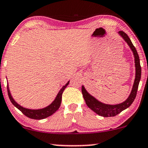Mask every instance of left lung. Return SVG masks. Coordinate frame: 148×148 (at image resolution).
<instances>
[{
	"label": "left lung",
	"mask_w": 148,
	"mask_h": 148,
	"mask_svg": "<svg viewBox=\"0 0 148 148\" xmlns=\"http://www.w3.org/2000/svg\"><path fill=\"white\" fill-rule=\"evenodd\" d=\"M120 35L122 36L124 39L129 47L131 49L132 51L133 52L134 57H135V69H136V74H135V79L134 84L132 88V91L130 92L129 97L123 103H120L118 105H107L103 103L98 101L91 96L89 93L86 91L84 86H82V92L83 95L84 99L85 100L86 105L90 109H91L93 112H95L96 114L99 115L103 117H114L116 115L120 114L122 111L126 109L128 107H129L131 105L132 103L135 100L136 96H137V92L138 89V86L141 79V68L140 65V60L139 55H138L137 51L136 50L135 46L130 41V38L126 34L125 32L122 31H119L118 32Z\"/></svg>",
	"instance_id": "1"
}]
</instances>
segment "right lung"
<instances>
[{"label":"right lung","mask_w":148,"mask_h":148,"mask_svg":"<svg viewBox=\"0 0 148 148\" xmlns=\"http://www.w3.org/2000/svg\"><path fill=\"white\" fill-rule=\"evenodd\" d=\"M69 81L63 86L62 89L60 90V92L58 94L57 97H56L54 101H53L50 105H48L47 107H45V108L41 109H29L20 106V105L15 102L14 99H13L12 97H11L8 85H7V92H8V96L11 102L12 103V104L14 105L15 107H16L19 110L21 111L23 114L25 115V116L29 118L34 119V120H41V119L46 118H47V117L50 116L51 115L54 114L58 109H59V107H60L61 104V101H62V93L63 92H64L65 88H66V86L69 85Z\"/></svg>","instance_id":"obj_1"}]
</instances>
